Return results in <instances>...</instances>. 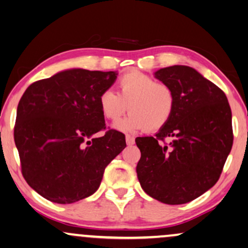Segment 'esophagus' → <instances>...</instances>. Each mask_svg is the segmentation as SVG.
Segmentation results:
<instances>
[{"label": "esophagus", "mask_w": 248, "mask_h": 248, "mask_svg": "<svg viewBox=\"0 0 248 248\" xmlns=\"http://www.w3.org/2000/svg\"><path fill=\"white\" fill-rule=\"evenodd\" d=\"M126 141H127V145H134L135 144V138L133 136H130V135H127Z\"/></svg>", "instance_id": "obj_1"}]
</instances>
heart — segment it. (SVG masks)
I'll return each mask as SVG.
<instances>
[{"label":"heart","mask_w":248,"mask_h":248,"mask_svg":"<svg viewBox=\"0 0 248 248\" xmlns=\"http://www.w3.org/2000/svg\"><path fill=\"white\" fill-rule=\"evenodd\" d=\"M118 94L113 91L102 92L98 107L108 120L115 121L124 112L130 111L127 118L114 124V128L133 133L162 129L176 110V95L172 88L157 81L151 76L138 71L128 72L118 80Z\"/></svg>","instance_id":"b5f03b06"}]
</instances>
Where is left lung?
<instances>
[{"label":"left lung","instance_id":"8db88e82","mask_svg":"<svg viewBox=\"0 0 248 248\" xmlns=\"http://www.w3.org/2000/svg\"><path fill=\"white\" fill-rule=\"evenodd\" d=\"M176 95V110L154 137H137V177L145 193L164 204H185L213 187L232 147L226 94L187 65L155 72ZM169 139V144L165 140Z\"/></svg>","mask_w":248,"mask_h":248}]
</instances>
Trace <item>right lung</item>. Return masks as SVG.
Segmentation results:
<instances>
[{
  "mask_svg": "<svg viewBox=\"0 0 248 248\" xmlns=\"http://www.w3.org/2000/svg\"><path fill=\"white\" fill-rule=\"evenodd\" d=\"M117 71L69 69L35 81L16 108L15 143L25 180L44 199L70 204L93 195L105 168L126 147L120 131L105 130L98 107Z\"/></svg>",
  "mask_w": 248,
  "mask_h": 248,
  "instance_id": "add662e5",
  "label": "right lung"
}]
</instances>
